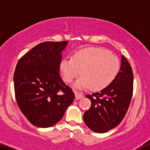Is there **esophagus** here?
<instances>
[{
  "instance_id": "esophagus-1",
  "label": "esophagus",
  "mask_w": 150,
  "mask_h": 150,
  "mask_svg": "<svg viewBox=\"0 0 150 150\" xmlns=\"http://www.w3.org/2000/svg\"><path fill=\"white\" fill-rule=\"evenodd\" d=\"M75 98H76V99H80V98H83V93H80V92H78V91H75Z\"/></svg>"
}]
</instances>
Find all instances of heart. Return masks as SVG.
<instances>
[{
  "mask_svg": "<svg viewBox=\"0 0 150 150\" xmlns=\"http://www.w3.org/2000/svg\"><path fill=\"white\" fill-rule=\"evenodd\" d=\"M120 68L116 55L101 47H90L78 51L73 57H65L60 63L63 80L70 83L81 74L75 87L101 90L115 78Z\"/></svg>",
  "mask_w": 150,
  "mask_h": 150,
  "instance_id": "obj_1",
  "label": "heart"
}]
</instances>
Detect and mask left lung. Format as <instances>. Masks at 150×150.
I'll return each instance as SVG.
<instances>
[{"label": "left lung", "mask_w": 150, "mask_h": 150, "mask_svg": "<svg viewBox=\"0 0 150 150\" xmlns=\"http://www.w3.org/2000/svg\"><path fill=\"white\" fill-rule=\"evenodd\" d=\"M132 93V69L126 57L122 56L120 70L112 82L100 92L86 95L92 105L84 113L85 125L98 133L115 128L125 116Z\"/></svg>", "instance_id": "1"}]
</instances>
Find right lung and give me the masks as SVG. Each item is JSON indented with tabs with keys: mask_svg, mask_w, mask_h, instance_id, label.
I'll return each instance as SVG.
<instances>
[{
	"mask_svg": "<svg viewBox=\"0 0 150 150\" xmlns=\"http://www.w3.org/2000/svg\"><path fill=\"white\" fill-rule=\"evenodd\" d=\"M67 41L38 44L19 59L13 80L16 99L28 121L39 127L58 122L75 94L60 76L61 52Z\"/></svg>",
	"mask_w": 150,
	"mask_h": 150,
	"instance_id": "obj_1",
	"label": "right lung"
}]
</instances>
